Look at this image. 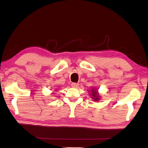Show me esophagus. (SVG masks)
Instances as JSON below:
<instances>
[{
	"mask_svg": "<svg viewBox=\"0 0 148 148\" xmlns=\"http://www.w3.org/2000/svg\"><path fill=\"white\" fill-rule=\"evenodd\" d=\"M71 86L74 88H77L79 87V84H78V83H72L71 84Z\"/></svg>",
	"mask_w": 148,
	"mask_h": 148,
	"instance_id": "34e87169",
	"label": "esophagus"
}]
</instances>
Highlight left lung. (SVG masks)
Returning a JSON list of instances; mask_svg holds the SVG:
<instances>
[{"label":"left lung","instance_id":"1","mask_svg":"<svg viewBox=\"0 0 148 148\" xmlns=\"http://www.w3.org/2000/svg\"><path fill=\"white\" fill-rule=\"evenodd\" d=\"M88 91L89 92V95L90 96V97L92 98L94 101H98L101 100V96L99 94L98 90L96 89V88L92 87L90 90H88Z\"/></svg>","mask_w":148,"mask_h":148}]
</instances>
